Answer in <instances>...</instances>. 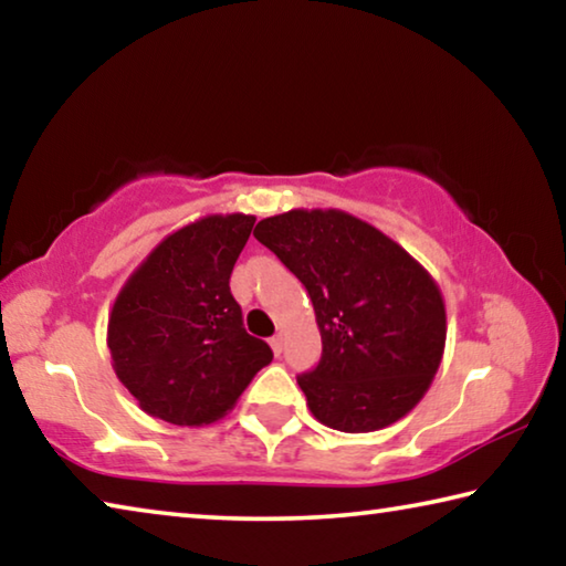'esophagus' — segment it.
<instances>
[{
    "mask_svg": "<svg viewBox=\"0 0 566 566\" xmlns=\"http://www.w3.org/2000/svg\"><path fill=\"white\" fill-rule=\"evenodd\" d=\"M270 347H272V352L276 354V357H280L282 349H284V337H282V334H274V337L270 339Z\"/></svg>",
    "mask_w": 566,
    "mask_h": 566,
    "instance_id": "1",
    "label": "esophagus"
}]
</instances>
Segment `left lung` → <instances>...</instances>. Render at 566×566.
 <instances>
[{
  "label": "left lung",
  "instance_id": "left-lung-1",
  "mask_svg": "<svg viewBox=\"0 0 566 566\" xmlns=\"http://www.w3.org/2000/svg\"><path fill=\"white\" fill-rule=\"evenodd\" d=\"M254 237L304 284L322 359L296 377L324 427L377 432L427 395L447 342L439 284L405 247L342 209H292Z\"/></svg>",
  "mask_w": 566,
  "mask_h": 566
}]
</instances>
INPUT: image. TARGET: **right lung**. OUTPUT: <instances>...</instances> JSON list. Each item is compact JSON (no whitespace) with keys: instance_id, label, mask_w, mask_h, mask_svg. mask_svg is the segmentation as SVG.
Instances as JSON below:
<instances>
[{"instance_id":"add662e5","label":"right lung","mask_w":566,"mask_h":566,"mask_svg":"<svg viewBox=\"0 0 566 566\" xmlns=\"http://www.w3.org/2000/svg\"><path fill=\"white\" fill-rule=\"evenodd\" d=\"M252 214H207L167 234L114 300L107 347L142 411L202 427L234 409L270 344L247 334L229 276L254 227Z\"/></svg>"}]
</instances>
